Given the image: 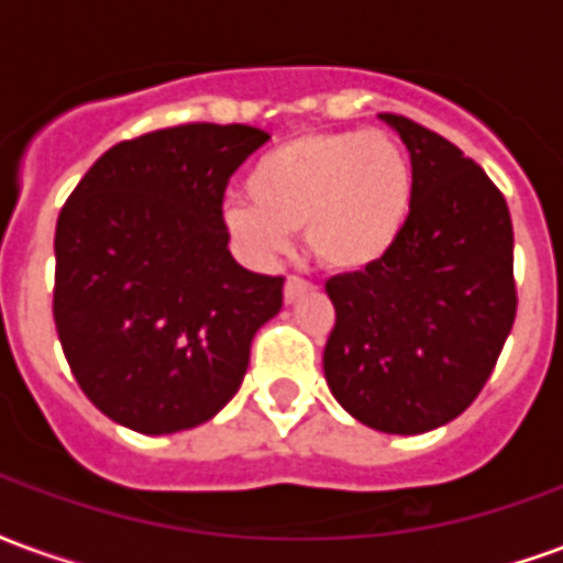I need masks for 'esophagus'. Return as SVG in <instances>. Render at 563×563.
Instances as JSON below:
<instances>
[{"label": "esophagus", "instance_id": "esophagus-1", "mask_svg": "<svg viewBox=\"0 0 563 563\" xmlns=\"http://www.w3.org/2000/svg\"><path fill=\"white\" fill-rule=\"evenodd\" d=\"M310 289H313V286H310L307 280H301V277H289L286 286H283V298H286V305H295V301H298V298H305Z\"/></svg>", "mask_w": 563, "mask_h": 563}]
</instances>
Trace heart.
<instances>
[{"instance_id": "heart-1", "label": "heart", "mask_w": 563, "mask_h": 563, "mask_svg": "<svg viewBox=\"0 0 563 563\" xmlns=\"http://www.w3.org/2000/svg\"><path fill=\"white\" fill-rule=\"evenodd\" d=\"M253 201L222 210L225 232L246 256L265 262L305 229L310 253L338 274L377 268L407 232L416 177L389 135L310 132L283 141L246 177Z\"/></svg>"}]
</instances>
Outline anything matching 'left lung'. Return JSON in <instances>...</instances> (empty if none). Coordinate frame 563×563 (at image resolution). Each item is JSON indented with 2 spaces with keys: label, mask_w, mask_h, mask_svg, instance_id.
<instances>
[{
  "label": "left lung",
  "mask_w": 563,
  "mask_h": 563,
  "mask_svg": "<svg viewBox=\"0 0 563 563\" xmlns=\"http://www.w3.org/2000/svg\"><path fill=\"white\" fill-rule=\"evenodd\" d=\"M410 150L413 213L386 262L325 283L331 395L386 434L452 422L483 391L516 319L512 220L500 189L452 141L379 114Z\"/></svg>",
  "instance_id": "1"
}]
</instances>
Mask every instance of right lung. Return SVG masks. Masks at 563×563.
<instances>
[{"instance_id": "obj_1", "label": "right lung", "mask_w": 563, "mask_h": 563, "mask_svg": "<svg viewBox=\"0 0 563 563\" xmlns=\"http://www.w3.org/2000/svg\"><path fill=\"white\" fill-rule=\"evenodd\" d=\"M268 141L256 126L186 123L102 153L56 220L54 322L68 367L108 419L174 434L232 401L283 277L229 253L222 196Z\"/></svg>"}]
</instances>
